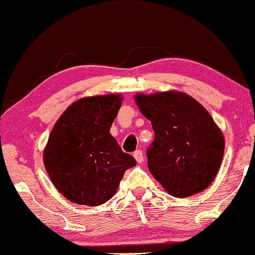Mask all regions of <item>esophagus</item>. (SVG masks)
I'll return each instance as SVG.
<instances>
[{
  "instance_id": "esophagus-1",
  "label": "esophagus",
  "mask_w": 255,
  "mask_h": 255,
  "mask_svg": "<svg viewBox=\"0 0 255 255\" xmlns=\"http://www.w3.org/2000/svg\"><path fill=\"white\" fill-rule=\"evenodd\" d=\"M133 157L136 158V161L138 163H142L143 160H144V156H143V152L140 150H136L133 152Z\"/></svg>"
}]
</instances>
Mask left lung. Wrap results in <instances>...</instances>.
I'll return each instance as SVG.
<instances>
[{
	"mask_svg": "<svg viewBox=\"0 0 255 255\" xmlns=\"http://www.w3.org/2000/svg\"><path fill=\"white\" fill-rule=\"evenodd\" d=\"M155 139L146 152L149 170L170 196L187 198L208 188L224 154V137L196 99L178 91L136 94Z\"/></svg>",
	"mask_w": 255,
	"mask_h": 255,
	"instance_id": "obj_1",
	"label": "left lung"
}]
</instances>
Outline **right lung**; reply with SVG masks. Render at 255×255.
Here are the masks:
<instances>
[{"instance_id":"obj_1","label":"right lung","mask_w":255,"mask_h":255,"mask_svg":"<svg viewBox=\"0 0 255 255\" xmlns=\"http://www.w3.org/2000/svg\"><path fill=\"white\" fill-rule=\"evenodd\" d=\"M121 94L79 99L56 122L44 149L51 181L68 200L99 206L115 196L136 160L110 133L122 106Z\"/></svg>"}]
</instances>
